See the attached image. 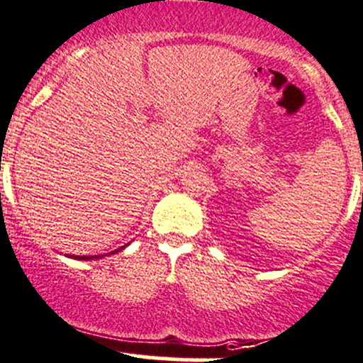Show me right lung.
Here are the masks:
<instances>
[{
  "label": "right lung",
  "mask_w": 363,
  "mask_h": 363,
  "mask_svg": "<svg viewBox=\"0 0 363 363\" xmlns=\"http://www.w3.org/2000/svg\"><path fill=\"white\" fill-rule=\"evenodd\" d=\"M122 248H124V246H122ZM121 248V250H122ZM118 252V250H117ZM111 253H115V252H111ZM73 259H77V260H92V259H98V257H87V255H73Z\"/></svg>",
  "instance_id": "right-lung-1"
}]
</instances>
